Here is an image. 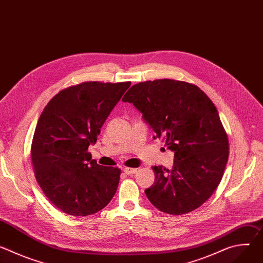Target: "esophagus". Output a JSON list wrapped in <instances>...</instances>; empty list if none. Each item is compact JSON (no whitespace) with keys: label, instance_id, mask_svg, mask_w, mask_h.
<instances>
[{"label":"esophagus","instance_id":"obj_1","mask_svg":"<svg viewBox=\"0 0 263 263\" xmlns=\"http://www.w3.org/2000/svg\"><path fill=\"white\" fill-rule=\"evenodd\" d=\"M124 172L127 174V175H133L137 172V168H132V167H125L124 168Z\"/></svg>","mask_w":263,"mask_h":263}]
</instances>
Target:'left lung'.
Instances as JSON below:
<instances>
[{
    "mask_svg": "<svg viewBox=\"0 0 263 263\" xmlns=\"http://www.w3.org/2000/svg\"><path fill=\"white\" fill-rule=\"evenodd\" d=\"M175 153L172 170L153 166L155 183L144 193L157 209L180 215L204 204L218 186L229 140L216 107L198 86L158 79L139 82L124 96Z\"/></svg>",
    "mask_w": 263,
    "mask_h": 263,
    "instance_id": "obj_1",
    "label": "left lung"
}]
</instances>
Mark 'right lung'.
I'll use <instances>...</instances> for the list:
<instances>
[{
	"instance_id": "obj_1",
	"label": "right lung",
	"mask_w": 263,
	"mask_h": 263,
	"mask_svg": "<svg viewBox=\"0 0 263 263\" xmlns=\"http://www.w3.org/2000/svg\"><path fill=\"white\" fill-rule=\"evenodd\" d=\"M131 82H83L59 91L37 122L31 158L37 183L59 210L86 216L117 193L121 170L91 159L101 128Z\"/></svg>"
}]
</instances>
